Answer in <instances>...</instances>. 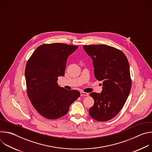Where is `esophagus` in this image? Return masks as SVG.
Instances as JSON below:
<instances>
[{
  "mask_svg": "<svg viewBox=\"0 0 152 152\" xmlns=\"http://www.w3.org/2000/svg\"><path fill=\"white\" fill-rule=\"evenodd\" d=\"M89 94L85 92H80V96H88Z\"/></svg>",
  "mask_w": 152,
  "mask_h": 152,
  "instance_id": "obj_1",
  "label": "esophagus"
}]
</instances>
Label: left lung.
<instances>
[{
	"mask_svg": "<svg viewBox=\"0 0 152 152\" xmlns=\"http://www.w3.org/2000/svg\"><path fill=\"white\" fill-rule=\"evenodd\" d=\"M84 50L93 59L95 77L103 82L100 93H91L94 100L89 114L94 120L106 121L122 109L131 89L129 62L120 50L104 45H86Z\"/></svg>",
	"mask_w": 152,
	"mask_h": 152,
	"instance_id": "1",
	"label": "left lung"
}]
</instances>
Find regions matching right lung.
Wrapping results in <instances>:
<instances>
[{"instance_id": "1", "label": "right lung", "mask_w": 152, "mask_h": 152, "mask_svg": "<svg viewBox=\"0 0 152 152\" xmlns=\"http://www.w3.org/2000/svg\"><path fill=\"white\" fill-rule=\"evenodd\" d=\"M78 46L63 43L38 46L27 62L25 79L27 94L35 109L44 117L57 119L66 115L70 104L80 95L58 84L65 74L67 60Z\"/></svg>"}]
</instances>
